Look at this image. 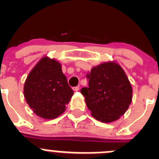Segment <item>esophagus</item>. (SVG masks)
I'll return each instance as SVG.
<instances>
[{
    "label": "esophagus",
    "mask_w": 159,
    "mask_h": 159,
    "mask_svg": "<svg viewBox=\"0 0 159 159\" xmlns=\"http://www.w3.org/2000/svg\"><path fill=\"white\" fill-rule=\"evenodd\" d=\"M79 89H80L79 86H76V87H74V88H73V90H74V91H78V90H79Z\"/></svg>",
    "instance_id": "1"
}]
</instances>
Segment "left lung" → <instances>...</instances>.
Instances as JSON below:
<instances>
[{"label":"left lung","instance_id":"left-lung-1","mask_svg":"<svg viewBox=\"0 0 159 159\" xmlns=\"http://www.w3.org/2000/svg\"><path fill=\"white\" fill-rule=\"evenodd\" d=\"M86 78L89 87L82 88L81 93L95 119L111 122L125 113L132 99V89L119 65L101 64L93 68Z\"/></svg>","mask_w":159,"mask_h":159}]
</instances>
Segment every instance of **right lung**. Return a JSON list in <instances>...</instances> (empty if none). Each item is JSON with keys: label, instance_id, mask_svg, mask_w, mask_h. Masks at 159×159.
Segmentation results:
<instances>
[{"label": "right lung", "instance_id": "add662e5", "mask_svg": "<svg viewBox=\"0 0 159 159\" xmlns=\"http://www.w3.org/2000/svg\"><path fill=\"white\" fill-rule=\"evenodd\" d=\"M24 94L37 115L53 119L65 111L74 91L68 85L61 64L44 57L28 75Z\"/></svg>", "mask_w": 159, "mask_h": 159}]
</instances>
